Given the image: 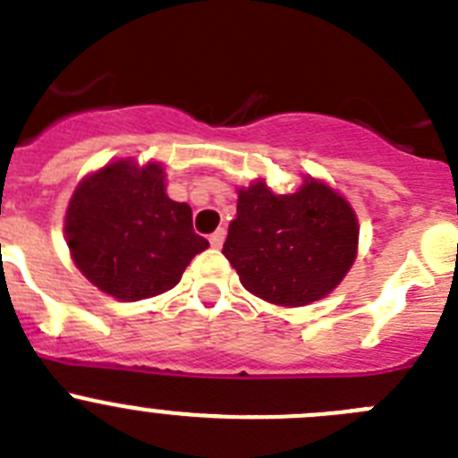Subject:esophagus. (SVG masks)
Returning a JSON list of instances; mask_svg holds the SVG:
<instances>
[{
  "mask_svg": "<svg viewBox=\"0 0 458 458\" xmlns=\"http://www.w3.org/2000/svg\"><path fill=\"white\" fill-rule=\"evenodd\" d=\"M224 239H225V230L224 228H216L215 233L209 234V243H212L215 249H221V246H224Z\"/></svg>",
  "mask_w": 458,
  "mask_h": 458,
  "instance_id": "34e87169",
  "label": "esophagus"
}]
</instances>
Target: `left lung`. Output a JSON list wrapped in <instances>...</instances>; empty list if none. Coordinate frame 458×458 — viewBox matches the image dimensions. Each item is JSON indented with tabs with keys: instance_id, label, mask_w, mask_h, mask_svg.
I'll list each match as a JSON object with an SVG mask.
<instances>
[{
	"instance_id": "1",
	"label": "left lung",
	"mask_w": 458,
	"mask_h": 458,
	"mask_svg": "<svg viewBox=\"0 0 458 458\" xmlns=\"http://www.w3.org/2000/svg\"><path fill=\"white\" fill-rule=\"evenodd\" d=\"M359 225L348 200L314 178L296 194L262 181L239 190L224 255L250 293L282 307L327 296L357 255Z\"/></svg>"
}]
</instances>
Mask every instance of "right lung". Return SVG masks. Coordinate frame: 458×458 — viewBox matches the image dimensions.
I'll list each match as a JSON object with an SVG mask.
<instances>
[{"instance_id": "add662e5", "label": "right lung", "mask_w": 458, "mask_h": 458, "mask_svg": "<svg viewBox=\"0 0 458 458\" xmlns=\"http://www.w3.org/2000/svg\"><path fill=\"white\" fill-rule=\"evenodd\" d=\"M67 246L94 287L119 301L160 296L209 246L194 233L191 208L165 194L160 165L119 160L76 187L65 216Z\"/></svg>"}]
</instances>
